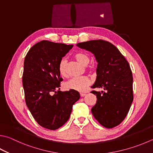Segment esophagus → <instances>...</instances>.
<instances>
[{"instance_id":"esophagus-1","label":"esophagus","mask_w":153,"mask_h":153,"mask_svg":"<svg viewBox=\"0 0 153 153\" xmlns=\"http://www.w3.org/2000/svg\"><path fill=\"white\" fill-rule=\"evenodd\" d=\"M85 96V93H80V96H81V97H84Z\"/></svg>"}]
</instances>
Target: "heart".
Segmentation results:
<instances>
[{"instance_id": "heart-1", "label": "heart", "mask_w": 153, "mask_h": 153, "mask_svg": "<svg viewBox=\"0 0 153 153\" xmlns=\"http://www.w3.org/2000/svg\"><path fill=\"white\" fill-rule=\"evenodd\" d=\"M74 57L81 64L86 65L90 61V56L84 52H77L75 53ZM59 72L63 77L68 76V62L67 60L63 59L59 63ZM91 84V79L88 77H74L69 79L65 84L66 90H74L77 91H84Z\"/></svg>"}]
</instances>
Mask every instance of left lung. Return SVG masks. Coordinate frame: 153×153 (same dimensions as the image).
<instances>
[{
  "label": "left lung",
  "mask_w": 153,
  "mask_h": 153,
  "mask_svg": "<svg viewBox=\"0 0 153 153\" xmlns=\"http://www.w3.org/2000/svg\"><path fill=\"white\" fill-rule=\"evenodd\" d=\"M77 45L94 54L98 62L97 77L91 88L96 95L91 112L98 123L107 128L120 124L128 113L133 101L131 69L118 48L107 41L98 39L77 43Z\"/></svg>",
  "instance_id": "obj_1"
}]
</instances>
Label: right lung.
Wrapping results in <instances>:
<instances>
[{
    "mask_svg": "<svg viewBox=\"0 0 153 153\" xmlns=\"http://www.w3.org/2000/svg\"><path fill=\"white\" fill-rule=\"evenodd\" d=\"M73 46L41 41L29 49L24 61L23 85L27 106L37 123L49 130L58 129L68 120L73 105L80 97L76 91H59L63 79L59 63Z\"/></svg>",
    "mask_w": 153,
    "mask_h": 153,
    "instance_id": "obj_1",
    "label": "right lung"
}]
</instances>
